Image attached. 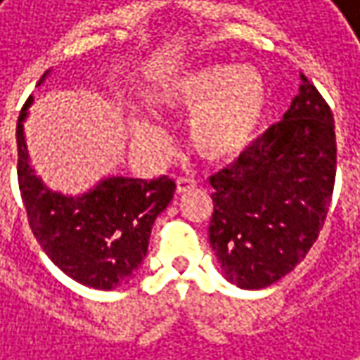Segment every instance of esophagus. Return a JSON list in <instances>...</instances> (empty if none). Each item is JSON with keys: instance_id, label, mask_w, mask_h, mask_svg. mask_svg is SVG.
<instances>
[{"instance_id": "esophagus-1", "label": "esophagus", "mask_w": 360, "mask_h": 360, "mask_svg": "<svg viewBox=\"0 0 360 360\" xmlns=\"http://www.w3.org/2000/svg\"><path fill=\"white\" fill-rule=\"evenodd\" d=\"M193 187H195V181L187 179V177H179V179H177V195L189 191V189H193Z\"/></svg>"}]
</instances>
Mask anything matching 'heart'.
<instances>
[{
    "label": "heart",
    "instance_id": "heart-1",
    "mask_svg": "<svg viewBox=\"0 0 360 360\" xmlns=\"http://www.w3.org/2000/svg\"><path fill=\"white\" fill-rule=\"evenodd\" d=\"M149 102L165 112L193 110L187 122L191 149L211 163H229L262 133L270 90L256 68L203 64L159 76L149 88ZM131 134L150 157H159L167 147L163 129L147 117L131 120Z\"/></svg>",
    "mask_w": 360,
    "mask_h": 360
}]
</instances>
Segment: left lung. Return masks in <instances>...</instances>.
<instances>
[{"label":"left lung","mask_w":360,"mask_h":360,"mask_svg":"<svg viewBox=\"0 0 360 360\" xmlns=\"http://www.w3.org/2000/svg\"><path fill=\"white\" fill-rule=\"evenodd\" d=\"M335 173L333 112L300 74L282 120L210 179V243L227 282L262 290L300 264L326 219Z\"/></svg>","instance_id":"left-lung-1"}]
</instances>
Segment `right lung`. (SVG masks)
Returning <instances> with one entry per match:
<instances>
[{
  "label": "right lung",
  "instance_id": "right-lung-1",
  "mask_svg": "<svg viewBox=\"0 0 360 360\" xmlns=\"http://www.w3.org/2000/svg\"><path fill=\"white\" fill-rule=\"evenodd\" d=\"M48 70L38 86L50 76ZM30 96L18 118V181L27 221L48 258L88 288L127 284L147 256L150 229L175 193L169 177L133 179L110 175L80 195L48 187L30 163L24 124Z\"/></svg>",
  "mask_w": 360,
  "mask_h": 360
}]
</instances>
